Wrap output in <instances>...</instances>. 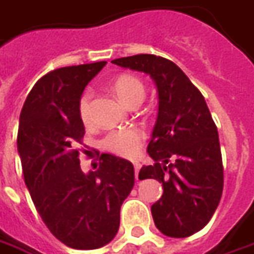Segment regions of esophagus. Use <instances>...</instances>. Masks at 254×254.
I'll return each mask as SVG.
<instances>
[{
    "instance_id": "esophagus-1",
    "label": "esophagus",
    "mask_w": 254,
    "mask_h": 254,
    "mask_svg": "<svg viewBox=\"0 0 254 254\" xmlns=\"http://www.w3.org/2000/svg\"><path fill=\"white\" fill-rule=\"evenodd\" d=\"M133 167H134V177H136V179H139V170H140V164L134 163Z\"/></svg>"
}]
</instances>
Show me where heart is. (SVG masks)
I'll return each mask as SVG.
<instances>
[{"label": "heart", "mask_w": 254, "mask_h": 254, "mask_svg": "<svg viewBox=\"0 0 254 254\" xmlns=\"http://www.w3.org/2000/svg\"><path fill=\"white\" fill-rule=\"evenodd\" d=\"M113 89L121 101L127 105L140 104L144 98L146 90L140 79L130 73H122L114 80ZM91 91L86 90L79 98V117L83 124L90 122ZM146 136L137 127L115 129L105 134L101 139V147L115 156L124 158H134L139 154Z\"/></svg>", "instance_id": "heart-1"}]
</instances>
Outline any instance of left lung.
<instances>
[{
    "instance_id": "1",
    "label": "left lung",
    "mask_w": 254,
    "mask_h": 254,
    "mask_svg": "<svg viewBox=\"0 0 254 254\" xmlns=\"http://www.w3.org/2000/svg\"><path fill=\"white\" fill-rule=\"evenodd\" d=\"M149 73L158 90V117L147 153L153 165L139 178L163 184L161 199L151 206L156 227L164 235L186 238L206 227L224 188L218 130L203 94L174 62L153 54L111 61Z\"/></svg>"
}]
</instances>
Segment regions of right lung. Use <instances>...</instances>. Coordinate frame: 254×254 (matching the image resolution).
<instances>
[{"label":"right lung","mask_w":254,"mask_h":254,"mask_svg":"<svg viewBox=\"0 0 254 254\" xmlns=\"http://www.w3.org/2000/svg\"><path fill=\"white\" fill-rule=\"evenodd\" d=\"M105 61L58 68L37 80L26 98L18 129L25 184L43 222L64 245L97 249L120 228L124 200L132 192L130 161L103 153L98 170L80 168L84 125L79 98ZM87 147V146H84Z\"/></svg>","instance_id":"obj_1"}]
</instances>
